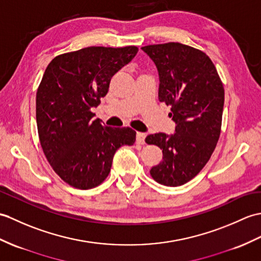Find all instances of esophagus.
<instances>
[{
  "label": "esophagus",
  "instance_id": "1",
  "mask_svg": "<svg viewBox=\"0 0 261 261\" xmlns=\"http://www.w3.org/2000/svg\"><path fill=\"white\" fill-rule=\"evenodd\" d=\"M145 137H147V135H145V133L138 132L137 133V143L143 144L145 142Z\"/></svg>",
  "mask_w": 261,
  "mask_h": 261
}]
</instances>
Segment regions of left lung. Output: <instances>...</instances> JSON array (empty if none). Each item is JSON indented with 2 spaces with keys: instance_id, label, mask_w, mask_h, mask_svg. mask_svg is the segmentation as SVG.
Listing matches in <instances>:
<instances>
[{
  "instance_id": "8db88e82",
  "label": "left lung",
  "mask_w": 261,
  "mask_h": 261,
  "mask_svg": "<svg viewBox=\"0 0 261 261\" xmlns=\"http://www.w3.org/2000/svg\"><path fill=\"white\" fill-rule=\"evenodd\" d=\"M159 74V101L171 106L174 133L145 138L162 150V160L151 168L156 182L178 187L201 171L220 136L225 90L207 54L181 43L141 47Z\"/></svg>"
}]
</instances>
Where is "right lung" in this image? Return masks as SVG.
<instances>
[{"label": "right lung", "instance_id": "obj_1", "mask_svg": "<svg viewBox=\"0 0 261 261\" xmlns=\"http://www.w3.org/2000/svg\"><path fill=\"white\" fill-rule=\"evenodd\" d=\"M137 53V46H91L61 54L45 69L36 92L40 142L53 170L72 187L102 184L116 151L136 142L135 130L103 126L91 109Z\"/></svg>", "mask_w": 261, "mask_h": 261}]
</instances>
